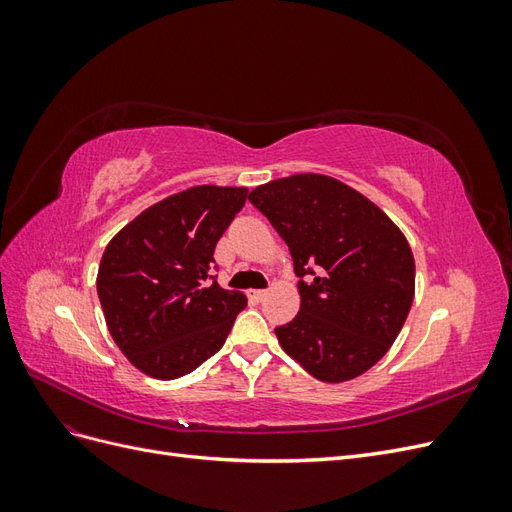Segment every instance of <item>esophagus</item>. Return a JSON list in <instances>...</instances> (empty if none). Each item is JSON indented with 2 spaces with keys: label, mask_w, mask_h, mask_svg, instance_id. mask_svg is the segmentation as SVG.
<instances>
[{
  "label": "esophagus",
  "mask_w": 512,
  "mask_h": 512,
  "mask_svg": "<svg viewBox=\"0 0 512 512\" xmlns=\"http://www.w3.org/2000/svg\"><path fill=\"white\" fill-rule=\"evenodd\" d=\"M247 297H250V299H254V301H265V297H267V290H250V292H247Z\"/></svg>",
  "instance_id": "esophagus-1"
}]
</instances>
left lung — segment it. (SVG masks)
<instances>
[{
  "label": "left lung",
  "mask_w": 512,
  "mask_h": 512,
  "mask_svg": "<svg viewBox=\"0 0 512 512\" xmlns=\"http://www.w3.org/2000/svg\"><path fill=\"white\" fill-rule=\"evenodd\" d=\"M250 203L286 241L301 309L275 335L322 382L365 374L389 352L414 299V256L393 220L350 185L292 175L258 185Z\"/></svg>",
  "instance_id": "obj_1"
}]
</instances>
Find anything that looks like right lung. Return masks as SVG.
Returning a JSON list of instances; mask_svg holds the SVG:
<instances>
[{"label": "right lung", "instance_id": "obj_1", "mask_svg": "<svg viewBox=\"0 0 512 512\" xmlns=\"http://www.w3.org/2000/svg\"><path fill=\"white\" fill-rule=\"evenodd\" d=\"M247 188L196 185L151 205L106 245L98 297L119 350L143 374L175 380L218 352L247 305L213 269L215 243Z\"/></svg>", "mask_w": 512, "mask_h": 512}]
</instances>
